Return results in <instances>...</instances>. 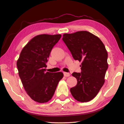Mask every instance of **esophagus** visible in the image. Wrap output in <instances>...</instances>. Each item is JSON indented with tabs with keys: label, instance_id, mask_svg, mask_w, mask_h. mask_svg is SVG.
<instances>
[{
	"label": "esophagus",
	"instance_id": "1",
	"mask_svg": "<svg viewBox=\"0 0 124 124\" xmlns=\"http://www.w3.org/2000/svg\"><path fill=\"white\" fill-rule=\"evenodd\" d=\"M63 74H64V76H65V77H69V76H70V73L68 72H64Z\"/></svg>",
	"mask_w": 124,
	"mask_h": 124
}]
</instances>
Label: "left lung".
<instances>
[{
	"instance_id": "obj_1",
	"label": "left lung",
	"mask_w": 124,
	"mask_h": 124,
	"mask_svg": "<svg viewBox=\"0 0 124 124\" xmlns=\"http://www.w3.org/2000/svg\"><path fill=\"white\" fill-rule=\"evenodd\" d=\"M62 40L73 59L81 62V72L72 74L77 84L70 88L71 93L78 101H91L104 83L108 68L106 47L99 38L86 31L64 33Z\"/></svg>"
}]
</instances>
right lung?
<instances>
[{"label": "right lung", "instance_id": "obj_1", "mask_svg": "<svg viewBox=\"0 0 124 124\" xmlns=\"http://www.w3.org/2000/svg\"><path fill=\"white\" fill-rule=\"evenodd\" d=\"M61 37L60 34L35 36L22 49L17 61L18 75L25 91L36 102L49 101L63 77L61 72H45L50 53Z\"/></svg>", "mask_w": 124, "mask_h": 124}]
</instances>
